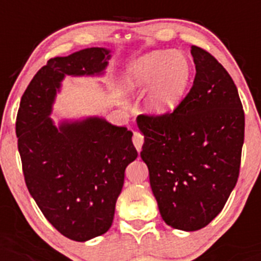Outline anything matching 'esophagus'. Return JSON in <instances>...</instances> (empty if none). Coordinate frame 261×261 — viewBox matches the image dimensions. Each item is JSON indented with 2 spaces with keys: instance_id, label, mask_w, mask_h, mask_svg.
<instances>
[{
  "instance_id": "obj_1",
  "label": "esophagus",
  "mask_w": 261,
  "mask_h": 261,
  "mask_svg": "<svg viewBox=\"0 0 261 261\" xmlns=\"http://www.w3.org/2000/svg\"><path fill=\"white\" fill-rule=\"evenodd\" d=\"M133 143L134 145H135L136 150H138L139 152L141 151V147H143V144H144V136L141 135L140 133H134V138H133Z\"/></svg>"
}]
</instances>
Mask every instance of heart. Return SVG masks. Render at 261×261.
<instances>
[{"mask_svg":"<svg viewBox=\"0 0 261 261\" xmlns=\"http://www.w3.org/2000/svg\"><path fill=\"white\" fill-rule=\"evenodd\" d=\"M191 80L189 60L180 53L154 50L126 67L121 78L127 93L146 91L145 107L155 116L169 115L179 106Z\"/></svg>","mask_w":261,"mask_h":261,"instance_id":"1","label":"heart"}]
</instances>
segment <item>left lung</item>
Returning a JSON list of instances; mask_svg holds the SVG:
<instances>
[{
	"label": "left lung",
	"instance_id": "obj_1",
	"mask_svg": "<svg viewBox=\"0 0 261 261\" xmlns=\"http://www.w3.org/2000/svg\"><path fill=\"white\" fill-rule=\"evenodd\" d=\"M193 86L169 115H141V159L152 194L170 227L203 228L222 211L239 178L245 115L227 70L192 46Z\"/></svg>",
	"mask_w": 261,
	"mask_h": 261
}]
</instances>
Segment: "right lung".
Instances as JSON below:
<instances>
[{
  "label": "right lung",
  "instance_id": "add662e5",
  "mask_svg": "<svg viewBox=\"0 0 261 261\" xmlns=\"http://www.w3.org/2000/svg\"><path fill=\"white\" fill-rule=\"evenodd\" d=\"M111 50L87 48L50 59L20 102L17 146L25 183L46 220L65 238L87 241L111 227L125 169L138 158L133 133L103 117H50L65 75H102Z\"/></svg>",
  "mask_w": 261,
  "mask_h": 261
}]
</instances>
